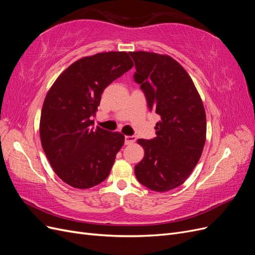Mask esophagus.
I'll return each mask as SVG.
<instances>
[{"label": "esophagus", "mask_w": 255, "mask_h": 255, "mask_svg": "<svg viewBox=\"0 0 255 255\" xmlns=\"http://www.w3.org/2000/svg\"><path fill=\"white\" fill-rule=\"evenodd\" d=\"M136 141V137L135 136H126L125 137V143L126 144H132Z\"/></svg>", "instance_id": "1"}]
</instances>
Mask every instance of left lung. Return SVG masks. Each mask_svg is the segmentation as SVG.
Masks as SVG:
<instances>
[{
  "label": "left lung",
  "mask_w": 255,
  "mask_h": 255,
  "mask_svg": "<svg viewBox=\"0 0 255 255\" xmlns=\"http://www.w3.org/2000/svg\"><path fill=\"white\" fill-rule=\"evenodd\" d=\"M150 111L159 115L156 137L138 139L144 156L135 166L137 180L151 190L164 192L180 186L198 164L206 137V116L188 73L168 55L129 52Z\"/></svg>",
  "instance_id": "left-lung-1"
}]
</instances>
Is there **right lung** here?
I'll return each mask as SVG.
<instances>
[{"instance_id": "1", "label": "right lung", "mask_w": 255, "mask_h": 255, "mask_svg": "<svg viewBox=\"0 0 255 255\" xmlns=\"http://www.w3.org/2000/svg\"><path fill=\"white\" fill-rule=\"evenodd\" d=\"M127 52H104L76 60L54 82L40 117L43 151L60 180L74 188L94 187L109 176L125 143L119 132L94 128L104 89L128 72Z\"/></svg>"}]
</instances>
